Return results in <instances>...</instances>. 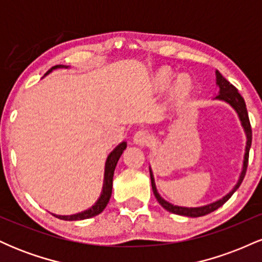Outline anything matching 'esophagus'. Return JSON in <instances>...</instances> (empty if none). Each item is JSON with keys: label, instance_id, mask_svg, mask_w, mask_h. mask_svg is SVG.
I'll return each instance as SVG.
<instances>
[{"label": "esophagus", "instance_id": "1", "mask_svg": "<svg viewBox=\"0 0 262 262\" xmlns=\"http://www.w3.org/2000/svg\"><path fill=\"white\" fill-rule=\"evenodd\" d=\"M133 140L135 144H138V145H148V144L150 143V140H151V137H150V134L148 133V132L138 130L137 133L134 134Z\"/></svg>", "mask_w": 262, "mask_h": 262}]
</instances>
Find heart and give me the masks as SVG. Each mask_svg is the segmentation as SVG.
Instances as JSON below:
<instances>
[{
  "label": "heart",
  "instance_id": "b5f03b06",
  "mask_svg": "<svg viewBox=\"0 0 262 262\" xmlns=\"http://www.w3.org/2000/svg\"><path fill=\"white\" fill-rule=\"evenodd\" d=\"M150 85L155 91H164L167 87L169 97L172 102L187 100L193 92V81L188 74H180L176 76L170 68H161L152 75Z\"/></svg>",
  "mask_w": 262,
  "mask_h": 262
}]
</instances>
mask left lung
Wrapping results in <instances>:
<instances>
[{"instance_id":"8db88e82","label":"left lung","mask_w":262,"mask_h":262,"mask_svg":"<svg viewBox=\"0 0 262 262\" xmlns=\"http://www.w3.org/2000/svg\"><path fill=\"white\" fill-rule=\"evenodd\" d=\"M215 79H217V86L219 87V93L215 96L213 100H219V101H224L227 102L228 104H230L231 107L235 110V112L237 113V117H239L240 122H242L243 128H244L245 135H246V146H245V154H244V161H243V170L242 173H240L239 180H237L236 185L234 186V188L231 189L228 194H225L223 198L221 200L215 201V202L206 204V206L202 207H181V206H175V204L167 202L162 198L160 194H159L158 189H156L155 186V180H154V175H152L151 169L150 170V179H151V187H152V192H154L156 200L158 202L164 207L165 209L169 210V212L173 213V214H179V215H185V217H192V218H197V217H202V215L209 214V213L214 212L215 209H218L219 207H222L223 204L227 202L229 198L233 196L234 192L239 188V186L242 185L243 180H244L245 173H246V169H248V162H249V150H250L251 146V140H252V132H251V125H250V121H249V114L248 111H246V104L244 98L242 97L237 90L234 87L228 80H225L222 74L217 70L215 71Z\"/></svg>"}]
</instances>
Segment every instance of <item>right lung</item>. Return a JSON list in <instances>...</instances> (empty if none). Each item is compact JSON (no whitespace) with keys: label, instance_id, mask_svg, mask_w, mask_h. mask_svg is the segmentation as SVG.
Masks as SVG:
<instances>
[{"label":"right lung","instance_id":"obj_1","mask_svg":"<svg viewBox=\"0 0 262 262\" xmlns=\"http://www.w3.org/2000/svg\"><path fill=\"white\" fill-rule=\"evenodd\" d=\"M68 69L69 66L65 65H55L50 69L49 71H47V74H50L53 70H56V69ZM125 148H127V143L125 141H122L119 145H117L116 148L113 149V151L108 155L107 160H106V166H104V180H103V187H102V192L101 196L97 200L91 208L83 210L81 213H76V214H71V215H56L53 214L54 217L62 219V221H82V219H89L95 217V215L100 214V213L106 208V206L110 202L111 194H112V186H113V175H114V169L117 166V162H118L119 158L123 154Z\"/></svg>","mask_w":262,"mask_h":262}]
</instances>
